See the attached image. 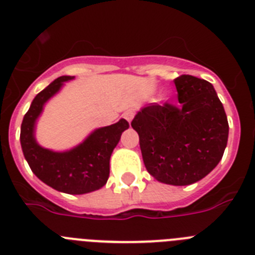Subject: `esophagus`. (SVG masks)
<instances>
[{
	"label": "esophagus",
	"mask_w": 255,
	"mask_h": 255,
	"mask_svg": "<svg viewBox=\"0 0 255 255\" xmlns=\"http://www.w3.org/2000/svg\"><path fill=\"white\" fill-rule=\"evenodd\" d=\"M132 117H134V112L132 111H126L125 114H124V119L129 121V123H131Z\"/></svg>",
	"instance_id": "1"
}]
</instances>
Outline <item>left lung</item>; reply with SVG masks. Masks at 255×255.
Here are the masks:
<instances>
[{"label":"left lung","mask_w":255,"mask_h":255,"mask_svg":"<svg viewBox=\"0 0 255 255\" xmlns=\"http://www.w3.org/2000/svg\"><path fill=\"white\" fill-rule=\"evenodd\" d=\"M180 107L150 103L135 115L148 172L170 185H190L207 176L221 161L229 123L215 88L204 79L180 75L175 80Z\"/></svg>","instance_id":"obj_1"}]
</instances>
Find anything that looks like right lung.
I'll return each instance as SVG.
<instances>
[{"label":"right lung","instance_id":"1","mask_svg":"<svg viewBox=\"0 0 255 255\" xmlns=\"http://www.w3.org/2000/svg\"><path fill=\"white\" fill-rule=\"evenodd\" d=\"M71 76H60L38 93L21 123L20 143L24 157L35 176L67 194H85L106 185L110 176V158L129 123L121 119L114 125L92 132L82 144L67 152H52L35 141L34 126L43 106Z\"/></svg>","mask_w":255,"mask_h":255}]
</instances>
